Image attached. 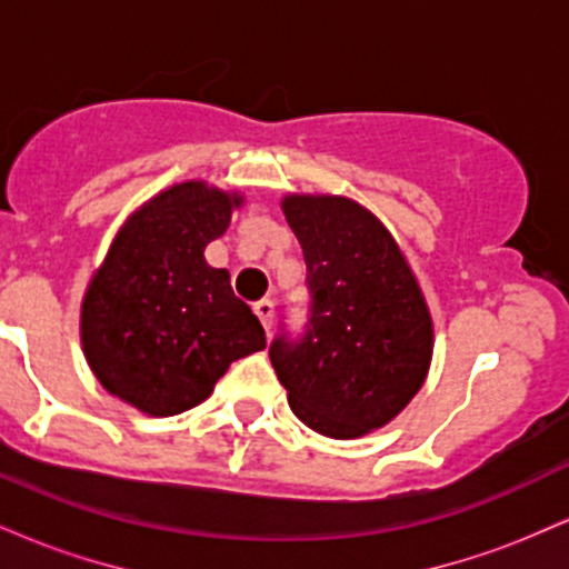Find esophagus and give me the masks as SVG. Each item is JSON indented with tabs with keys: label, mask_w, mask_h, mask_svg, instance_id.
I'll list each match as a JSON object with an SVG mask.
<instances>
[{
	"label": "esophagus",
	"mask_w": 569,
	"mask_h": 569,
	"mask_svg": "<svg viewBox=\"0 0 569 569\" xmlns=\"http://www.w3.org/2000/svg\"><path fill=\"white\" fill-rule=\"evenodd\" d=\"M272 312H276V305L270 302V299H259V302H253V316L259 318L264 326V331H270L272 326Z\"/></svg>",
	"instance_id": "34e87169"
}]
</instances>
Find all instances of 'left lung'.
<instances>
[{
  "label": "left lung",
  "instance_id": "left-lung-1",
  "mask_svg": "<svg viewBox=\"0 0 569 569\" xmlns=\"http://www.w3.org/2000/svg\"><path fill=\"white\" fill-rule=\"evenodd\" d=\"M302 243L307 321L280 323L270 361L293 415L331 439L382 428L428 375L433 329L396 240L345 198H286Z\"/></svg>",
  "mask_w": 569,
  "mask_h": 569
}]
</instances>
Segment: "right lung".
Returning <instances> with one entry per match:
<instances>
[{
  "label": "right lung",
  "mask_w": 569,
  "mask_h": 569,
  "mask_svg": "<svg viewBox=\"0 0 569 569\" xmlns=\"http://www.w3.org/2000/svg\"><path fill=\"white\" fill-rule=\"evenodd\" d=\"M238 194L176 184L117 234L82 302V348L98 382L154 417L211 396L232 361L264 348V329L234 297L230 272L202 251L230 227Z\"/></svg>",
  "instance_id": "obj_1"
}]
</instances>
